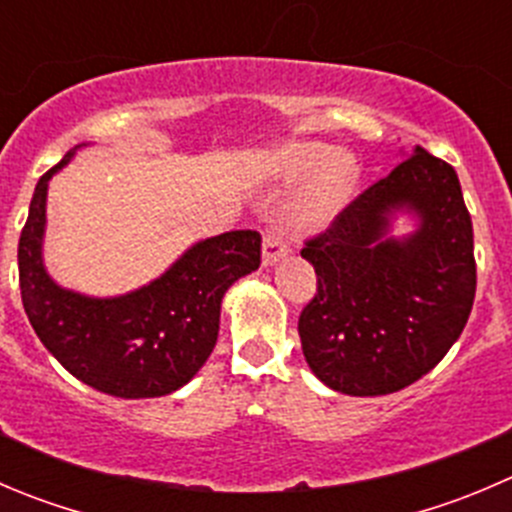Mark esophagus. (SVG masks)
<instances>
[{
    "instance_id": "34e87169",
    "label": "esophagus",
    "mask_w": 512,
    "mask_h": 512,
    "mask_svg": "<svg viewBox=\"0 0 512 512\" xmlns=\"http://www.w3.org/2000/svg\"><path fill=\"white\" fill-rule=\"evenodd\" d=\"M287 252H290V247H287L285 237L275 230L267 232L265 242H262V265L265 267L275 265V262H280Z\"/></svg>"
}]
</instances>
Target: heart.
Instances as JSON below:
<instances>
[{"instance_id": "obj_1", "label": "heart", "mask_w": 512, "mask_h": 512, "mask_svg": "<svg viewBox=\"0 0 512 512\" xmlns=\"http://www.w3.org/2000/svg\"><path fill=\"white\" fill-rule=\"evenodd\" d=\"M270 167L285 180L315 177L310 187L292 205V220L302 227H320L332 220L355 190V162L322 142H292L270 155Z\"/></svg>"}]
</instances>
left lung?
Masks as SVG:
<instances>
[{"label":"left lung","instance_id":"obj_1","mask_svg":"<svg viewBox=\"0 0 512 512\" xmlns=\"http://www.w3.org/2000/svg\"><path fill=\"white\" fill-rule=\"evenodd\" d=\"M398 209L419 217L413 236L387 237ZM317 292L297 332L310 370L337 393L372 398L433 370L475 300L473 222L448 162L415 147L357 195L300 252Z\"/></svg>","mask_w":512,"mask_h":512}]
</instances>
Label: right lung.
<instances>
[{
  "instance_id": "obj_1",
  "label": "right lung",
  "mask_w": 512,
  "mask_h": 512,
  "mask_svg": "<svg viewBox=\"0 0 512 512\" xmlns=\"http://www.w3.org/2000/svg\"><path fill=\"white\" fill-rule=\"evenodd\" d=\"M72 155L34 187L17 252L24 312L42 345L89 388L132 400L175 393L215 347L227 287L260 267V232L232 230L197 242L130 295L102 300L64 290L44 270L42 237L47 185Z\"/></svg>"
}]
</instances>
